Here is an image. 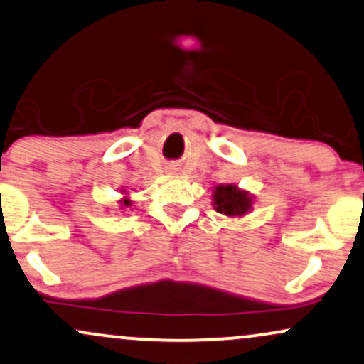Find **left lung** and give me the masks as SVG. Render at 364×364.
<instances>
[{
  "label": "left lung",
  "mask_w": 364,
  "mask_h": 364,
  "mask_svg": "<svg viewBox=\"0 0 364 364\" xmlns=\"http://www.w3.org/2000/svg\"><path fill=\"white\" fill-rule=\"evenodd\" d=\"M213 206L221 215L243 216L250 211L252 199L247 192L238 191L237 186H218L213 194Z\"/></svg>",
  "instance_id": "8db88e82"
}]
</instances>
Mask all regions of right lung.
<instances>
[{
    "label": "right lung",
    "instance_id": "obj_1",
    "mask_svg": "<svg viewBox=\"0 0 364 364\" xmlns=\"http://www.w3.org/2000/svg\"><path fill=\"white\" fill-rule=\"evenodd\" d=\"M121 204H124V206H131V200L129 199H124V200H121Z\"/></svg>",
    "mask_w": 364,
    "mask_h": 364
}]
</instances>
